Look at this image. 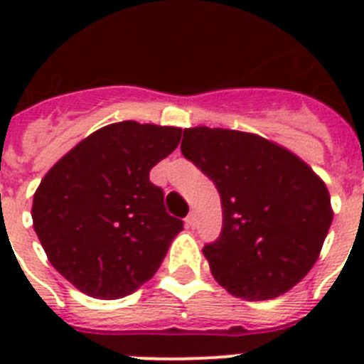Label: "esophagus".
Instances as JSON below:
<instances>
[{"instance_id": "34e87169", "label": "esophagus", "mask_w": 364, "mask_h": 364, "mask_svg": "<svg viewBox=\"0 0 364 364\" xmlns=\"http://www.w3.org/2000/svg\"><path fill=\"white\" fill-rule=\"evenodd\" d=\"M185 223H187L188 228L196 227V213H194V211H191V213L187 215V219H185Z\"/></svg>"}]
</instances>
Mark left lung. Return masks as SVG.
Segmentation results:
<instances>
[{
	"label": "left lung",
	"instance_id": "1",
	"mask_svg": "<svg viewBox=\"0 0 364 364\" xmlns=\"http://www.w3.org/2000/svg\"><path fill=\"white\" fill-rule=\"evenodd\" d=\"M181 153L221 194V234L204 245L217 283L247 300L293 289L333 223L325 183L287 149L247 132L187 128Z\"/></svg>",
	"mask_w": 364,
	"mask_h": 364
}]
</instances>
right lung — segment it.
Here are the masks:
<instances>
[{
	"instance_id": "right-lung-1",
	"label": "right lung",
	"mask_w": 364,
	"mask_h": 364,
	"mask_svg": "<svg viewBox=\"0 0 364 364\" xmlns=\"http://www.w3.org/2000/svg\"><path fill=\"white\" fill-rule=\"evenodd\" d=\"M181 128L115 122L77 143L43 177L31 219L50 264L88 296L122 299L162 264L183 221L149 171Z\"/></svg>"
}]
</instances>
